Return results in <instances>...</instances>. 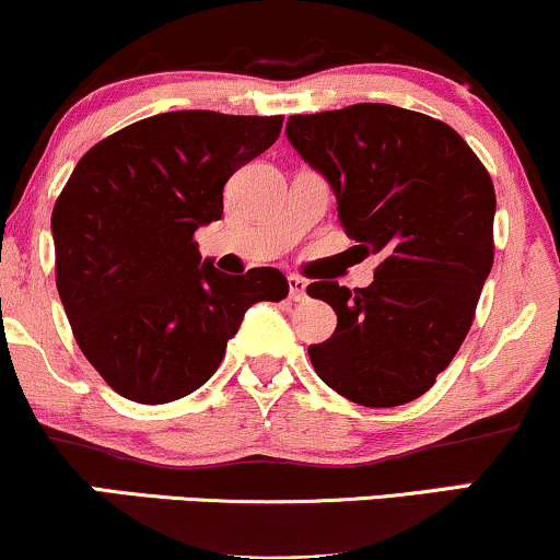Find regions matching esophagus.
I'll use <instances>...</instances> for the list:
<instances>
[{
  "label": "esophagus",
  "instance_id": "1",
  "mask_svg": "<svg viewBox=\"0 0 560 560\" xmlns=\"http://www.w3.org/2000/svg\"><path fill=\"white\" fill-rule=\"evenodd\" d=\"M287 281H289V298H292L294 302L305 300V294H307V281L300 279V276H289Z\"/></svg>",
  "mask_w": 560,
  "mask_h": 560
}]
</instances>
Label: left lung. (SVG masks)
Returning <instances> with one entry per match:
<instances>
[{
    "label": "left lung",
    "mask_w": 560,
    "mask_h": 560,
    "mask_svg": "<svg viewBox=\"0 0 560 560\" xmlns=\"http://www.w3.org/2000/svg\"><path fill=\"white\" fill-rule=\"evenodd\" d=\"M294 151L336 195L373 284L315 281L336 331L310 345L315 373L362 407H399L448 368L493 268L495 192L472 148L448 125L390 104H354L287 122Z\"/></svg>",
    "instance_id": "obj_1"
}]
</instances>
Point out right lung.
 <instances>
[{
	"label": "right lung",
	"mask_w": 560,
	"mask_h": 560,
	"mask_svg": "<svg viewBox=\"0 0 560 560\" xmlns=\"http://www.w3.org/2000/svg\"><path fill=\"white\" fill-rule=\"evenodd\" d=\"M284 117L166 112L101 140L54 203L67 320L119 396L166 404L215 373L247 307L289 294L287 276L221 273L195 232L224 213V185L276 143Z\"/></svg>",
	"instance_id": "1"
}]
</instances>
